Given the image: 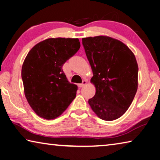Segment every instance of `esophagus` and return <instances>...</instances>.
I'll return each instance as SVG.
<instances>
[{
    "label": "esophagus",
    "instance_id": "34e87169",
    "mask_svg": "<svg viewBox=\"0 0 160 160\" xmlns=\"http://www.w3.org/2000/svg\"><path fill=\"white\" fill-rule=\"evenodd\" d=\"M86 83H87V81L83 80L82 83H79V84H78V87H83V86H84Z\"/></svg>",
    "mask_w": 160,
    "mask_h": 160
}]
</instances>
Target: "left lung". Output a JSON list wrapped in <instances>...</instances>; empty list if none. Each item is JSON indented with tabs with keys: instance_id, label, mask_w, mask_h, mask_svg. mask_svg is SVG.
<instances>
[{
	"instance_id": "left-lung-1",
	"label": "left lung",
	"mask_w": 160,
	"mask_h": 160,
	"mask_svg": "<svg viewBox=\"0 0 160 160\" xmlns=\"http://www.w3.org/2000/svg\"><path fill=\"white\" fill-rule=\"evenodd\" d=\"M82 44L93 71L91 82L96 87L88 103L101 119H118L131 105L138 90L134 54L122 42L108 36L83 38Z\"/></svg>"
}]
</instances>
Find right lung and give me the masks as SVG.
Masks as SVG:
<instances>
[{
	"label": "right lung",
	"mask_w": 160,
	"mask_h": 160,
	"mask_svg": "<svg viewBox=\"0 0 160 160\" xmlns=\"http://www.w3.org/2000/svg\"><path fill=\"white\" fill-rule=\"evenodd\" d=\"M80 47L78 38H49L28 52L21 76L25 97L38 116L56 118L75 98L77 86L69 82L62 67Z\"/></svg>",
	"instance_id": "add662e5"
}]
</instances>
